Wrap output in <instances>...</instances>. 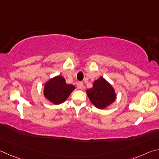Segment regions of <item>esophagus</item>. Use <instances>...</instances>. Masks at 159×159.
<instances>
[{"label":"esophagus","mask_w":159,"mask_h":159,"mask_svg":"<svg viewBox=\"0 0 159 159\" xmlns=\"http://www.w3.org/2000/svg\"><path fill=\"white\" fill-rule=\"evenodd\" d=\"M77 86V88L79 89H82L83 87H84V86H83V83H82V82H78Z\"/></svg>","instance_id":"obj_1"}]
</instances>
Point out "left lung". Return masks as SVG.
I'll list each match as a JSON object with an SVG mask.
<instances>
[{
  "instance_id": "obj_1",
  "label": "left lung",
  "mask_w": 159,
  "mask_h": 159,
  "mask_svg": "<svg viewBox=\"0 0 159 159\" xmlns=\"http://www.w3.org/2000/svg\"><path fill=\"white\" fill-rule=\"evenodd\" d=\"M87 93L92 104L99 109H105L116 98L112 86L102 77L93 82V87L87 89Z\"/></svg>"
}]
</instances>
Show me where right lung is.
<instances>
[{
  "mask_svg": "<svg viewBox=\"0 0 159 159\" xmlns=\"http://www.w3.org/2000/svg\"><path fill=\"white\" fill-rule=\"evenodd\" d=\"M75 89L72 84H68L61 76H56L44 84V96L52 103L58 105L66 101Z\"/></svg>",
  "mask_w": 159,
  "mask_h": 159,
  "instance_id": "right-lung-1",
  "label": "right lung"
}]
</instances>
